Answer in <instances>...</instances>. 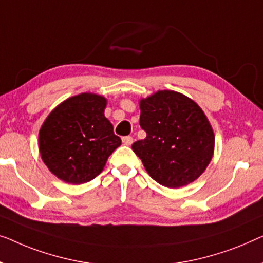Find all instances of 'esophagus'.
<instances>
[{"label": "esophagus", "instance_id": "esophagus-1", "mask_svg": "<svg viewBox=\"0 0 263 263\" xmlns=\"http://www.w3.org/2000/svg\"><path fill=\"white\" fill-rule=\"evenodd\" d=\"M121 139H123V143L125 144V145H131V144L133 143V138L131 136H125Z\"/></svg>", "mask_w": 263, "mask_h": 263}]
</instances>
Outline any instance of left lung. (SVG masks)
<instances>
[{
	"instance_id": "obj_1",
	"label": "left lung",
	"mask_w": 263,
	"mask_h": 263,
	"mask_svg": "<svg viewBox=\"0 0 263 263\" xmlns=\"http://www.w3.org/2000/svg\"><path fill=\"white\" fill-rule=\"evenodd\" d=\"M139 125L145 139L132 144L149 175L162 186L193 182L209 165L214 149L212 127L200 107L172 90L140 101Z\"/></svg>"
}]
</instances>
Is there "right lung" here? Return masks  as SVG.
I'll list each match as a JSON object with an SVG mask.
<instances>
[{
    "label": "right lung",
    "instance_id": "1",
    "mask_svg": "<svg viewBox=\"0 0 263 263\" xmlns=\"http://www.w3.org/2000/svg\"><path fill=\"white\" fill-rule=\"evenodd\" d=\"M105 108V98L84 93L65 100L46 118L39 132V150L58 179L73 184L95 179L121 144Z\"/></svg>",
    "mask_w": 263,
    "mask_h": 263
}]
</instances>
